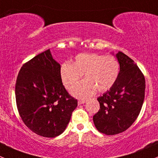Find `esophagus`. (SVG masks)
<instances>
[{
    "mask_svg": "<svg viewBox=\"0 0 158 158\" xmlns=\"http://www.w3.org/2000/svg\"><path fill=\"white\" fill-rule=\"evenodd\" d=\"M85 102H86V101H85V99H79V100H78V104L79 105L85 104Z\"/></svg>",
    "mask_w": 158,
    "mask_h": 158,
    "instance_id": "34e87169",
    "label": "esophagus"
}]
</instances>
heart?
I'll return each instance as SVG.
<instances>
[{
    "instance_id": "obj_1",
    "label": "heart",
    "mask_w": 158,
    "mask_h": 158,
    "mask_svg": "<svg viewBox=\"0 0 158 158\" xmlns=\"http://www.w3.org/2000/svg\"><path fill=\"white\" fill-rule=\"evenodd\" d=\"M60 73L67 89L71 88L84 74L85 80L77 84L70 94L85 99L93 95L96 90L105 92L113 86L119 73V64L113 56L84 52L77 55L72 64L64 63Z\"/></svg>"
}]
</instances>
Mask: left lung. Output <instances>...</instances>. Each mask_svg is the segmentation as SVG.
Returning a JSON list of instances; mask_svg holds the SVG:
<instances>
[{
    "label": "left lung",
    "mask_w": 158,
    "mask_h": 158,
    "mask_svg": "<svg viewBox=\"0 0 158 158\" xmlns=\"http://www.w3.org/2000/svg\"><path fill=\"white\" fill-rule=\"evenodd\" d=\"M115 57L120 67L118 78L109 91L97 98L100 109L93 116L97 130L106 135L123 133L134 123L145 94V78L134 61L122 52H117Z\"/></svg>",
    "instance_id": "1"
}]
</instances>
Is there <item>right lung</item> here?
<instances>
[{
    "label": "right lung",
    "instance_id": "add662e5",
    "mask_svg": "<svg viewBox=\"0 0 158 158\" xmlns=\"http://www.w3.org/2000/svg\"><path fill=\"white\" fill-rule=\"evenodd\" d=\"M60 70V64L47 49L24 64L16 81L19 115L28 129L44 137L60 135L77 106L63 85Z\"/></svg>",
    "mask_w": 158,
    "mask_h": 158
}]
</instances>
